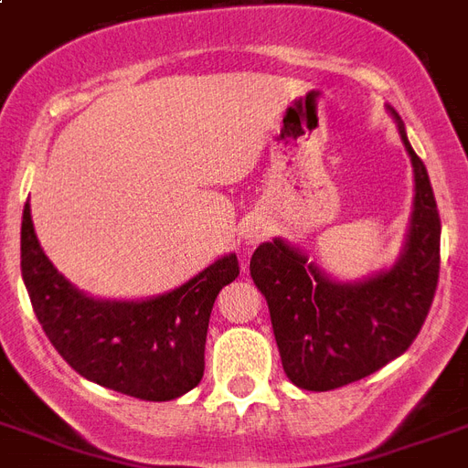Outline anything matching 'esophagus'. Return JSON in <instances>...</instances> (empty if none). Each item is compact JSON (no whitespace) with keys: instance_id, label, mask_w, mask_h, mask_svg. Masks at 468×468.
<instances>
[{"instance_id":"esophagus-1","label":"esophagus","mask_w":468,"mask_h":468,"mask_svg":"<svg viewBox=\"0 0 468 468\" xmlns=\"http://www.w3.org/2000/svg\"><path fill=\"white\" fill-rule=\"evenodd\" d=\"M262 235L265 233H260L258 228H250L248 233H245V242H248V245H255V242H260V238H262Z\"/></svg>"}]
</instances>
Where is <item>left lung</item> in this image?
I'll return each instance as SVG.
<instances>
[{
    "label": "left lung",
    "instance_id": "8db88e82",
    "mask_svg": "<svg viewBox=\"0 0 468 468\" xmlns=\"http://www.w3.org/2000/svg\"><path fill=\"white\" fill-rule=\"evenodd\" d=\"M390 110L415 169V203L398 262L361 282H336L282 238L250 260L267 299L282 368L302 390H334L376 373L408 351L440 282V210L422 159Z\"/></svg>",
    "mask_w": 468,
    "mask_h": 468
}]
</instances>
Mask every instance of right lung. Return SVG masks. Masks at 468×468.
Wrapping results in <instances>:
<instances>
[{"label":"right lung","mask_w":468,"mask_h":468,"mask_svg":"<svg viewBox=\"0 0 468 468\" xmlns=\"http://www.w3.org/2000/svg\"><path fill=\"white\" fill-rule=\"evenodd\" d=\"M238 274V258L230 252L159 297L92 299L46 258L31 208L24 206L21 277L36 319L70 368L130 398L174 400L201 383L210 309Z\"/></svg>","instance_id":"right-lung-1"}]
</instances>
